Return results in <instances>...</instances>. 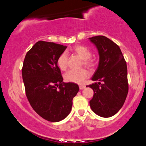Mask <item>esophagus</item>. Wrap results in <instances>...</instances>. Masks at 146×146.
<instances>
[{
    "mask_svg": "<svg viewBox=\"0 0 146 146\" xmlns=\"http://www.w3.org/2000/svg\"><path fill=\"white\" fill-rule=\"evenodd\" d=\"M79 87H80V90H83V89H84L85 88V86L84 85H80V86H79Z\"/></svg>",
    "mask_w": 146,
    "mask_h": 146,
    "instance_id": "1",
    "label": "esophagus"
}]
</instances>
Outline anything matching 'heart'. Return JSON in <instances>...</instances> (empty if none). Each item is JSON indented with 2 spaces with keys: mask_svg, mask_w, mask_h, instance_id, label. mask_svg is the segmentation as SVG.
<instances>
[{
  "mask_svg": "<svg viewBox=\"0 0 146 146\" xmlns=\"http://www.w3.org/2000/svg\"><path fill=\"white\" fill-rule=\"evenodd\" d=\"M73 51L84 60L83 64L84 66H90L93 65V61L89 59L91 57L92 53L88 47L84 45H77L73 47ZM57 65L62 71H65L66 69L68 66V55L66 52H63L58 56ZM88 75V71L84 68L80 70H70L64 74V80L68 82L82 84Z\"/></svg>",
  "mask_w": 146,
  "mask_h": 146,
  "instance_id": "b5f03b06",
  "label": "heart"
}]
</instances>
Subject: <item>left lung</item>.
Instances as JSON below:
<instances>
[{"label": "left lung", "mask_w": 146, "mask_h": 146, "mask_svg": "<svg viewBox=\"0 0 146 146\" xmlns=\"http://www.w3.org/2000/svg\"><path fill=\"white\" fill-rule=\"evenodd\" d=\"M89 39L100 55L98 67L92 78L99 82L87 86L94 91L90 106L99 116L110 117L121 109L128 95L126 62L118 45L109 38L98 36Z\"/></svg>", "instance_id": "obj_1"}]
</instances>
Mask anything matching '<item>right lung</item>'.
Segmentation results:
<instances>
[{"mask_svg":"<svg viewBox=\"0 0 146 146\" xmlns=\"http://www.w3.org/2000/svg\"><path fill=\"white\" fill-rule=\"evenodd\" d=\"M67 46L38 41L25 56L22 75L25 93L33 109L44 119L58 122L68 116L79 91L75 83L63 82L57 65Z\"/></svg>","mask_w":146,"mask_h":146,"instance_id":"obj_1","label":"right lung"}]
</instances>
